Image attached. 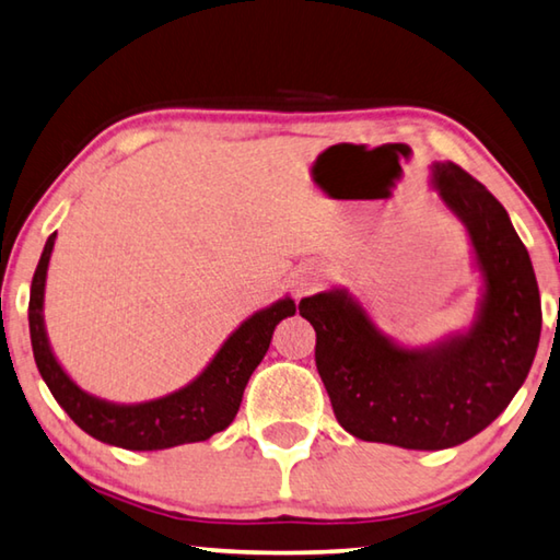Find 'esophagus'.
<instances>
[{"mask_svg": "<svg viewBox=\"0 0 560 560\" xmlns=\"http://www.w3.org/2000/svg\"><path fill=\"white\" fill-rule=\"evenodd\" d=\"M322 280H325V272H322V268H317V265H307V268H302L295 278L298 298H305L310 292H315L322 285Z\"/></svg>", "mask_w": 560, "mask_h": 560, "instance_id": "34e87169", "label": "esophagus"}]
</instances>
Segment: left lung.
<instances>
[{"instance_id":"obj_1","label":"left lung","mask_w":560,"mask_h":560,"mask_svg":"<svg viewBox=\"0 0 560 560\" xmlns=\"http://www.w3.org/2000/svg\"><path fill=\"white\" fill-rule=\"evenodd\" d=\"M430 186L472 245L482 278L472 325L406 347L347 288L300 302L339 425L366 443L445 450L482 433L522 388L541 339L534 265L504 206L453 162L430 166Z\"/></svg>"}]
</instances>
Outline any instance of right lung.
<instances>
[{
	"label": "right lung",
	"mask_w": 560,
	"mask_h": 560,
	"mask_svg": "<svg viewBox=\"0 0 560 560\" xmlns=\"http://www.w3.org/2000/svg\"><path fill=\"white\" fill-rule=\"evenodd\" d=\"M56 233L48 235L42 260L36 265L28 298V331L38 374L73 423L101 443L125 450H166L201 443L233 423L248 378L268 354L272 331L285 317L295 315V300L285 295L270 307L250 315L231 331L199 376L179 390L142 404H113L88 394L66 374L51 349L44 322V292L48 260Z\"/></svg>",
	"instance_id": "obj_1"
}]
</instances>
